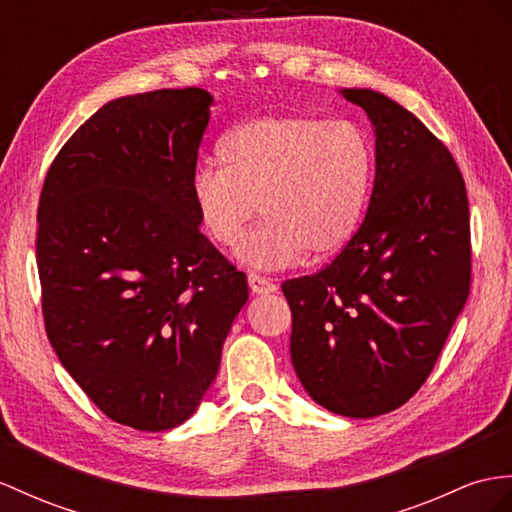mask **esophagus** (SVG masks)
Wrapping results in <instances>:
<instances>
[{"label":"esophagus","mask_w":512,"mask_h":512,"mask_svg":"<svg viewBox=\"0 0 512 512\" xmlns=\"http://www.w3.org/2000/svg\"><path fill=\"white\" fill-rule=\"evenodd\" d=\"M247 282H249V289H252V293L256 295H267L276 291V284H273L269 278L258 276V273H249Z\"/></svg>","instance_id":"esophagus-1"}]
</instances>
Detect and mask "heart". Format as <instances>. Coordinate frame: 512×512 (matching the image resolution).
<instances>
[{"label": "heart", "mask_w": 512, "mask_h": 512, "mask_svg": "<svg viewBox=\"0 0 512 512\" xmlns=\"http://www.w3.org/2000/svg\"><path fill=\"white\" fill-rule=\"evenodd\" d=\"M220 165L197 167L191 202L208 239L239 245L258 208L265 221L239 258L282 269L306 254L330 258L354 239L373 186L376 147L354 121L306 112H269L234 126Z\"/></svg>", "instance_id": "heart-1"}]
</instances>
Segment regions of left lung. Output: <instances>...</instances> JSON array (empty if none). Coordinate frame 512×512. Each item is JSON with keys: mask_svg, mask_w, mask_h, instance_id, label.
<instances>
[{"mask_svg": "<svg viewBox=\"0 0 512 512\" xmlns=\"http://www.w3.org/2000/svg\"><path fill=\"white\" fill-rule=\"evenodd\" d=\"M341 95L376 132V180L354 239L286 280L291 360L317 404L367 419L400 408L434 369L471 286L469 202L454 156L371 89Z\"/></svg>", "mask_w": 512, "mask_h": 512, "instance_id": "8db88e82", "label": "left lung"}]
</instances>
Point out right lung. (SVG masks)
Wrapping results in <instances>:
<instances>
[{"instance_id":"right-lung-1","label":"right lung","mask_w":512,"mask_h":512,"mask_svg":"<svg viewBox=\"0 0 512 512\" xmlns=\"http://www.w3.org/2000/svg\"><path fill=\"white\" fill-rule=\"evenodd\" d=\"M210 106L197 86L112 99L62 145L39 199L47 339L91 402L136 430L195 413L249 297L191 202Z\"/></svg>"}]
</instances>
